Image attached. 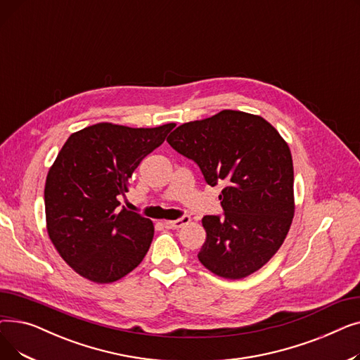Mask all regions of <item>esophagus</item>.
Returning <instances> with one entry per match:
<instances>
[{"label":"esophagus","mask_w":360,"mask_h":360,"mask_svg":"<svg viewBox=\"0 0 360 360\" xmlns=\"http://www.w3.org/2000/svg\"><path fill=\"white\" fill-rule=\"evenodd\" d=\"M191 221V217L190 216H186V214H184L182 217H179V219H176V220H169V221H165V226L167 229H179V228H182L184 224H188Z\"/></svg>","instance_id":"34e87169"}]
</instances>
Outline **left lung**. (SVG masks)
<instances>
[{
    "label": "left lung",
    "mask_w": 360,
    "mask_h": 360,
    "mask_svg": "<svg viewBox=\"0 0 360 360\" xmlns=\"http://www.w3.org/2000/svg\"><path fill=\"white\" fill-rule=\"evenodd\" d=\"M167 143L198 165L207 184L226 185L223 214L202 217V266L232 280L259 270L281 247L295 213L286 141L264 118L226 109L179 125Z\"/></svg>",
    "instance_id": "obj_1"
}]
</instances>
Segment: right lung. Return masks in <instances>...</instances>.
Instances as JSON below:
<instances>
[{
	"label": "right lung",
	"mask_w": 360,
	"mask_h": 360,
	"mask_svg": "<svg viewBox=\"0 0 360 360\" xmlns=\"http://www.w3.org/2000/svg\"><path fill=\"white\" fill-rule=\"evenodd\" d=\"M175 124L129 128L96 124L74 132L45 184L48 235L68 266L94 283H112L147 254L150 219L120 207L128 179Z\"/></svg>",
	"instance_id": "obj_1"
}]
</instances>
